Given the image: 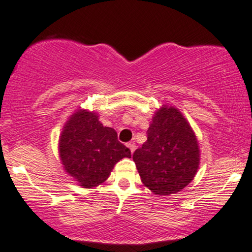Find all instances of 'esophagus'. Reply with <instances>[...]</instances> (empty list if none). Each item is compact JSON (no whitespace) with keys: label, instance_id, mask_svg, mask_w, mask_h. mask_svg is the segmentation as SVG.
<instances>
[{"label":"esophagus","instance_id":"34e87169","mask_svg":"<svg viewBox=\"0 0 252 252\" xmlns=\"http://www.w3.org/2000/svg\"><path fill=\"white\" fill-rule=\"evenodd\" d=\"M127 147H128V148H129V150H130V153H132V154H133V153H134V150H135V143H134V142H128V143H127Z\"/></svg>","mask_w":252,"mask_h":252}]
</instances>
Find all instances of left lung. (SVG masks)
<instances>
[{
  "label": "left lung",
  "mask_w": 252,
  "mask_h": 252,
  "mask_svg": "<svg viewBox=\"0 0 252 252\" xmlns=\"http://www.w3.org/2000/svg\"><path fill=\"white\" fill-rule=\"evenodd\" d=\"M140 177L155 194L183 190L197 174L199 147L193 130L177 109L162 106L147 130V141L134 152Z\"/></svg>",
  "instance_id": "obj_1"
}]
</instances>
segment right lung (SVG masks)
Wrapping results in <instances>:
<instances>
[{"label":"right lung","mask_w":252,"mask_h":252,"mask_svg":"<svg viewBox=\"0 0 252 252\" xmlns=\"http://www.w3.org/2000/svg\"><path fill=\"white\" fill-rule=\"evenodd\" d=\"M59 152L66 171L87 189L102 184L117 162L130 158V150L119 142L116 130L104 127L96 113L86 110L68 120Z\"/></svg>","instance_id":"add662e5"}]
</instances>
